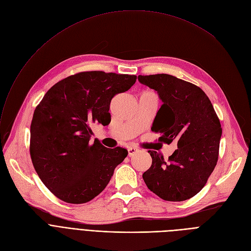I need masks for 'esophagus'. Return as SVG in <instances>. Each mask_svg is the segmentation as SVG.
I'll list each match as a JSON object with an SVG mask.
<instances>
[{
	"label": "esophagus",
	"instance_id": "1",
	"mask_svg": "<svg viewBox=\"0 0 251 251\" xmlns=\"http://www.w3.org/2000/svg\"><path fill=\"white\" fill-rule=\"evenodd\" d=\"M137 152H138V149H137V148H134V147H130V148L127 149V153H128V156H129V157H132L133 155H134L135 153H137Z\"/></svg>",
	"mask_w": 251,
	"mask_h": 251
}]
</instances>
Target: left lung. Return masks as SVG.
<instances>
[{
    "label": "left lung",
    "instance_id": "8db88e82",
    "mask_svg": "<svg viewBox=\"0 0 251 251\" xmlns=\"http://www.w3.org/2000/svg\"><path fill=\"white\" fill-rule=\"evenodd\" d=\"M138 80L157 92L162 101L152 130L161 135V142H177L168 161L156 151H148L152 164L143 180L163 200H187L200 192L216 168L220 119L206 94L193 83L165 74L139 75Z\"/></svg>",
    "mask_w": 251,
    "mask_h": 251
}]
</instances>
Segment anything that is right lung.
<instances>
[{
	"label": "right lung",
	"instance_id": "add662e5",
	"mask_svg": "<svg viewBox=\"0 0 251 251\" xmlns=\"http://www.w3.org/2000/svg\"><path fill=\"white\" fill-rule=\"evenodd\" d=\"M136 75L87 71L68 76L46 93L30 125V157L44 185L67 203L99 195L127 156L123 147L91 141L90 124L108 126L109 105L130 89Z\"/></svg>",
	"mask_w": 251,
	"mask_h": 251
}]
</instances>
